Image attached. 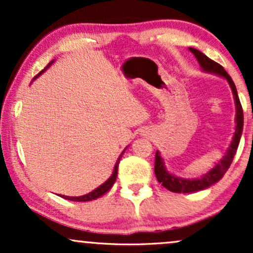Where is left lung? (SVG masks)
<instances>
[{
	"label": "left lung",
	"mask_w": 253,
	"mask_h": 253,
	"mask_svg": "<svg viewBox=\"0 0 253 253\" xmlns=\"http://www.w3.org/2000/svg\"><path fill=\"white\" fill-rule=\"evenodd\" d=\"M189 51L195 56V58L199 62L200 66L205 72H210V74L217 75V76H221L226 78L229 86H231L232 92H233L234 97V103H236V132H234L233 139H232L231 145L226 151V155L222 157L219 161L215 167L213 168L211 171H208L205 176H202L201 178H182V177H177L172 173H170L169 171L165 168L163 158L161 157L159 151L156 152V162H155V173L158 182L163 185L164 188H167L168 190L172 191V193H195V191H200L203 189H207L211 185L215 184L217 181L222 178L223 175L226 173V171L228 170L229 165H231L232 161H233L234 155H236L238 145H239L240 136L243 133V126H244V114H243V108L242 104H240L239 97H238L237 88L234 85L233 81L229 77V75L226 72L225 69L222 68L220 64H217L211 60V58H208L206 54H203L201 51L196 50V48L190 47Z\"/></svg>",
	"instance_id": "1"
}]
</instances>
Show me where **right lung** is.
Returning <instances> with one entry per match:
<instances>
[{
	"label": "right lung",
	"mask_w": 253,
	"mask_h": 253,
	"mask_svg": "<svg viewBox=\"0 0 253 253\" xmlns=\"http://www.w3.org/2000/svg\"><path fill=\"white\" fill-rule=\"evenodd\" d=\"M54 60H52V62L48 64L47 66H46L45 69H43V70L40 72L39 75H42L43 71L46 70V69L48 68V66L51 65L52 63H53ZM39 75H38V76H39ZM38 76H36V78L38 77ZM124 152H125V150L123 151V153H121L120 155V157H119L118 158V162H117V164H115V167H114V170H113V173H112V176L109 177L108 179H107L106 182L103 183V184H101L100 187L98 188H96V189L95 190H92L91 193H89V194H86V195H83V196H77V197H72V196H65V195H60L63 197V199H65V200H70V201H77V202H85V201H91V200H95V199H98V197H101L102 195H104V194L107 193V191H108L110 188L113 187V184H114L115 183V181H117V176H118V168H119V163H120V159H121V157H123V155H124Z\"/></svg>",
	"instance_id": "obj_1"
}]
</instances>
